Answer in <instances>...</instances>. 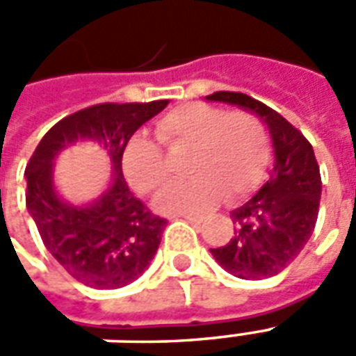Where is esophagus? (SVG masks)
<instances>
[{
	"label": "esophagus",
	"instance_id": "34e87169",
	"mask_svg": "<svg viewBox=\"0 0 356 356\" xmlns=\"http://www.w3.org/2000/svg\"><path fill=\"white\" fill-rule=\"evenodd\" d=\"M183 219H186L188 223H193V225H200L202 223V217L198 216H181Z\"/></svg>",
	"mask_w": 356,
	"mask_h": 356
}]
</instances>
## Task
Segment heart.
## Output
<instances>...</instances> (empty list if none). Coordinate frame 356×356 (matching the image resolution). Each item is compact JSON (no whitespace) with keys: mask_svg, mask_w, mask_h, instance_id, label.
Masks as SVG:
<instances>
[{"mask_svg":"<svg viewBox=\"0 0 356 356\" xmlns=\"http://www.w3.org/2000/svg\"><path fill=\"white\" fill-rule=\"evenodd\" d=\"M156 135L170 154L191 156L186 173L193 175L160 193L156 209L162 213L188 216L223 198L229 204L242 200L261 183L270 160L265 125L250 112L188 102L160 118ZM159 143L139 133L125 147V177L137 193H156L171 177L170 158Z\"/></svg>","mask_w":356,"mask_h":356,"instance_id":"heart-1","label":"heart"}]
</instances>
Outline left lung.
I'll return each mask as SVG.
<instances>
[{
	"label": "left lung",
	"mask_w": 356,
	"mask_h": 356,
	"mask_svg": "<svg viewBox=\"0 0 356 356\" xmlns=\"http://www.w3.org/2000/svg\"><path fill=\"white\" fill-rule=\"evenodd\" d=\"M206 99L257 114L275 148V168L267 183L231 213L236 225L231 242L209 252L238 278L275 276L301 254L316 225L322 181L313 147L286 118L248 95L217 91Z\"/></svg>",
	"instance_id": "obj_1"
}]
</instances>
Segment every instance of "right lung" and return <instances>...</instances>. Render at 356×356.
Masks as SVG:
<instances>
[{
	"instance_id": "add662e5",
	"label": "right lung",
	"mask_w": 356,
	"mask_h": 356,
	"mask_svg": "<svg viewBox=\"0 0 356 356\" xmlns=\"http://www.w3.org/2000/svg\"><path fill=\"white\" fill-rule=\"evenodd\" d=\"M168 106V101L102 102L63 118L43 135L26 165V208L43 244L70 276L91 288H122L148 268L160 246L165 219L152 216L125 183L122 158L133 133ZM78 140L107 150L109 188L88 207L58 196L52 160Z\"/></svg>"
}]
</instances>
